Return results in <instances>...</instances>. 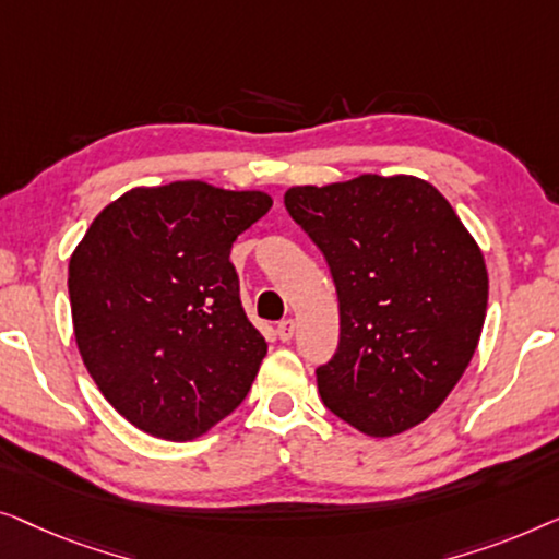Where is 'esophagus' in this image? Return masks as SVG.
<instances>
[{
	"label": "esophagus",
	"instance_id": "esophagus-1",
	"mask_svg": "<svg viewBox=\"0 0 559 559\" xmlns=\"http://www.w3.org/2000/svg\"><path fill=\"white\" fill-rule=\"evenodd\" d=\"M294 332H296L294 319H283L281 324H278V329H276V334H278L281 342H290V340H294Z\"/></svg>",
	"mask_w": 559,
	"mask_h": 559
}]
</instances>
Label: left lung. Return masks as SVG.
Returning a JSON list of instances; mask_svg holds the SVG:
<instances>
[{"label":"left lung","instance_id":"8db88e82","mask_svg":"<svg viewBox=\"0 0 559 559\" xmlns=\"http://www.w3.org/2000/svg\"><path fill=\"white\" fill-rule=\"evenodd\" d=\"M283 204L324 253L340 296V344L317 367L324 405L374 438L418 426L481 336L489 276L476 240L418 177L290 187Z\"/></svg>","mask_w":559,"mask_h":559}]
</instances>
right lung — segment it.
<instances>
[{
    "label": "right lung",
    "instance_id": "obj_1",
    "mask_svg": "<svg viewBox=\"0 0 559 559\" xmlns=\"http://www.w3.org/2000/svg\"><path fill=\"white\" fill-rule=\"evenodd\" d=\"M271 204L192 179L136 187L93 219L68 269L75 342L131 426L192 440L246 400L269 344L230 248Z\"/></svg>",
    "mask_w": 559,
    "mask_h": 559
}]
</instances>
